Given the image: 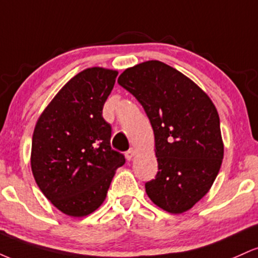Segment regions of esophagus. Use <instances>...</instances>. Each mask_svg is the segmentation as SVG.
I'll return each instance as SVG.
<instances>
[{
	"mask_svg": "<svg viewBox=\"0 0 258 258\" xmlns=\"http://www.w3.org/2000/svg\"><path fill=\"white\" fill-rule=\"evenodd\" d=\"M136 154H137V149H135V148H131L128 152H126V159L127 160H132L136 156Z\"/></svg>",
	"mask_w": 258,
	"mask_h": 258,
	"instance_id": "34e87169",
	"label": "esophagus"
}]
</instances>
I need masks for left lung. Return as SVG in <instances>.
I'll return each instance as SVG.
<instances>
[{
    "label": "left lung",
    "mask_w": 258,
    "mask_h": 258,
    "mask_svg": "<svg viewBox=\"0 0 258 258\" xmlns=\"http://www.w3.org/2000/svg\"><path fill=\"white\" fill-rule=\"evenodd\" d=\"M137 98L154 131L158 173L146 183L149 199L183 214L207 194L223 160L220 116L210 97L170 65L148 60L117 79Z\"/></svg>",
    "instance_id": "obj_1"
}]
</instances>
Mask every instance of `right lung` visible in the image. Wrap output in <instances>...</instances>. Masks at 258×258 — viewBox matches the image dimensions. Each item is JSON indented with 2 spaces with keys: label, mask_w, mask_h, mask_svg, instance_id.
<instances>
[{
  "label": "right lung",
  "mask_w": 258,
  "mask_h": 258,
  "mask_svg": "<svg viewBox=\"0 0 258 258\" xmlns=\"http://www.w3.org/2000/svg\"><path fill=\"white\" fill-rule=\"evenodd\" d=\"M116 70L88 68L65 84L38 117L31 171L44 197L63 214L84 217L104 203L125 156L110 147L103 106Z\"/></svg>",
  "instance_id": "1"
}]
</instances>
